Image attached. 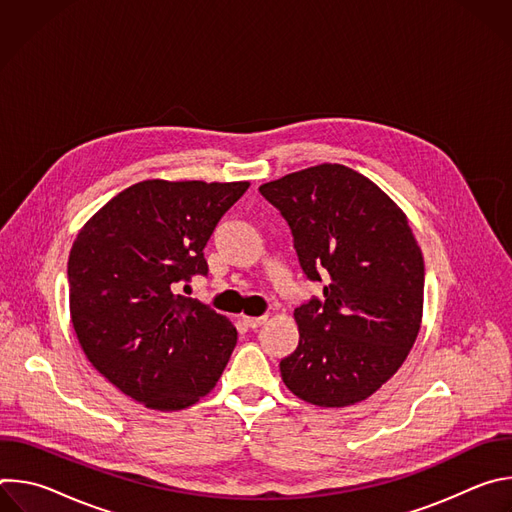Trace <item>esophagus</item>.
I'll return each instance as SVG.
<instances>
[{"mask_svg":"<svg viewBox=\"0 0 512 512\" xmlns=\"http://www.w3.org/2000/svg\"><path fill=\"white\" fill-rule=\"evenodd\" d=\"M243 322L249 326V328H259L267 322V316H259V318H253V316H243Z\"/></svg>","mask_w":512,"mask_h":512,"instance_id":"1","label":"esophagus"}]
</instances>
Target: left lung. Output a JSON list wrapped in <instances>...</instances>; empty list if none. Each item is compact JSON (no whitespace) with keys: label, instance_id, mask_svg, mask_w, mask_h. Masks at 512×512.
I'll return each instance as SVG.
<instances>
[{"label":"left lung","instance_id":"1","mask_svg":"<svg viewBox=\"0 0 512 512\" xmlns=\"http://www.w3.org/2000/svg\"><path fill=\"white\" fill-rule=\"evenodd\" d=\"M294 237L324 302L294 310L298 348L279 362L285 387L318 407L377 393L405 362L423 316V255L405 212L373 180L320 164L259 186Z\"/></svg>","mask_w":512,"mask_h":512}]
</instances>
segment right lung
Wrapping results in <instances>:
<instances>
[{"mask_svg":"<svg viewBox=\"0 0 512 512\" xmlns=\"http://www.w3.org/2000/svg\"><path fill=\"white\" fill-rule=\"evenodd\" d=\"M249 182L143 180L99 208L68 255L70 320L93 367L148 409L208 395L237 344L231 320L174 294Z\"/></svg>","mask_w":512,"mask_h":512,"instance_id":"right-lung-1","label":"right lung"}]
</instances>
